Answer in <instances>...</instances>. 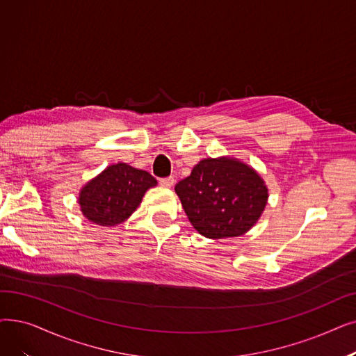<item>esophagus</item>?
Masks as SVG:
<instances>
[{
  "label": "esophagus",
  "instance_id": "34e87169",
  "mask_svg": "<svg viewBox=\"0 0 356 356\" xmlns=\"http://www.w3.org/2000/svg\"><path fill=\"white\" fill-rule=\"evenodd\" d=\"M160 184L163 188H172L175 184V179L173 177H164V179H160Z\"/></svg>",
  "mask_w": 356,
  "mask_h": 356
}]
</instances>
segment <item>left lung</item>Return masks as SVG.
Returning <instances> with one entry per match:
<instances>
[{
	"label": "left lung",
	"instance_id": "left-lung-1",
	"mask_svg": "<svg viewBox=\"0 0 356 356\" xmlns=\"http://www.w3.org/2000/svg\"><path fill=\"white\" fill-rule=\"evenodd\" d=\"M175 191L193 228L213 240L245 234L269 197L265 180L234 157L200 160Z\"/></svg>",
	"mask_w": 356,
	"mask_h": 356
}]
</instances>
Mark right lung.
<instances>
[{
    "label": "right lung",
    "mask_w": 356,
    "mask_h": 356,
    "mask_svg": "<svg viewBox=\"0 0 356 356\" xmlns=\"http://www.w3.org/2000/svg\"><path fill=\"white\" fill-rule=\"evenodd\" d=\"M154 186L157 180L145 170L116 163L84 184L79 193V205L90 222L116 227L129 218L145 192Z\"/></svg>",
    "instance_id": "1"
}]
</instances>
